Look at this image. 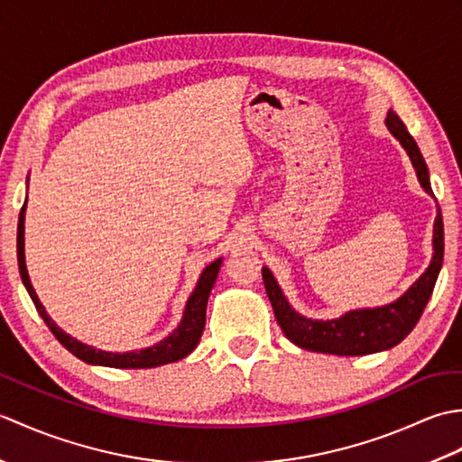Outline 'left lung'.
Returning a JSON list of instances; mask_svg holds the SVG:
<instances>
[{
    "label": "left lung",
    "mask_w": 462,
    "mask_h": 462,
    "mask_svg": "<svg viewBox=\"0 0 462 462\" xmlns=\"http://www.w3.org/2000/svg\"><path fill=\"white\" fill-rule=\"evenodd\" d=\"M385 126L395 136L401 146L407 151L411 164L417 172L419 184L430 196L429 169L420 154L413 136L409 134L407 126L399 119L393 109H389ZM445 256V232H443V214L437 208V218L433 226V260L429 268L420 273V278L411 286L399 300L381 308H363L351 310L336 319H311L301 316L290 306L288 298L283 296L278 280L273 278L270 268H262L263 286L272 301L273 316H276L280 328L291 343L301 349L331 353V356H369V353L385 351L395 347L403 341L423 313L427 301L433 293L435 282L439 278L440 266Z\"/></svg>",
    "instance_id": "left-lung-1"
}]
</instances>
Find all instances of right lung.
I'll use <instances>...</instances> for the list:
<instances>
[{"mask_svg":"<svg viewBox=\"0 0 462 462\" xmlns=\"http://www.w3.org/2000/svg\"><path fill=\"white\" fill-rule=\"evenodd\" d=\"M25 204H27V200L23 202V208H22V212H19V222H17L19 273H22L23 286L29 293V298L33 300L39 316L43 318L47 328L51 329L57 341L61 343L67 351H71L75 357H79L81 361L89 363V365H103V367H116V369L159 367V365H166V363H174L186 356H190L192 349L199 346V341L202 337L204 323H206V306H208V298H210L214 282H216V278H218L222 258L214 260L212 263H208V266L202 270L199 282H196V288L192 290L189 301H186L180 323L164 339L154 343V346H151V347L125 351V353L97 349L93 346H87V343H83L79 339L71 337L69 333H65L61 328H59L57 323L49 318V313L45 311L43 303L37 298V293L32 286V280H29L27 266H25Z\"/></svg>","mask_w":462,"mask_h":462,"instance_id":"add662e5","label":"right lung"}]
</instances>
